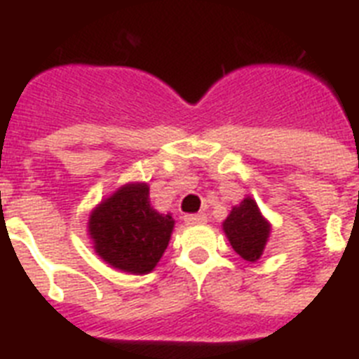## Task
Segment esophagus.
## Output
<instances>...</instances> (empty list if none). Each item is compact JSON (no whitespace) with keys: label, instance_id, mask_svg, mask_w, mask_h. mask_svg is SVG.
Instances as JSON below:
<instances>
[{"label":"esophagus","instance_id":"obj_1","mask_svg":"<svg viewBox=\"0 0 359 359\" xmlns=\"http://www.w3.org/2000/svg\"><path fill=\"white\" fill-rule=\"evenodd\" d=\"M184 222L191 224V226H195V224H204V222H208V217H205L204 213L186 215V217H184Z\"/></svg>","mask_w":359,"mask_h":359}]
</instances>
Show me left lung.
Instances as JSON below:
<instances>
[{"label":"left lung","mask_w":359,"mask_h":359,"mask_svg":"<svg viewBox=\"0 0 359 359\" xmlns=\"http://www.w3.org/2000/svg\"><path fill=\"white\" fill-rule=\"evenodd\" d=\"M222 229L235 253L248 262H257L269 240L271 224L251 197L235 205L222 222Z\"/></svg>","instance_id":"obj_1"}]
</instances>
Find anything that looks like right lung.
Listing matches in <instances>:
<instances>
[{"instance_id": "1", "label": "right lung", "mask_w": 359, "mask_h": 359, "mask_svg": "<svg viewBox=\"0 0 359 359\" xmlns=\"http://www.w3.org/2000/svg\"><path fill=\"white\" fill-rule=\"evenodd\" d=\"M171 215L149 204L146 182L121 186L90 213L88 235L95 253L111 267L132 274L154 271L170 244Z\"/></svg>"}]
</instances>
